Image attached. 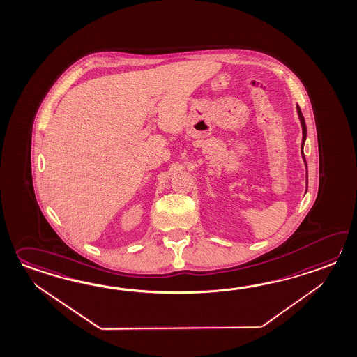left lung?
<instances>
[{
  "label": "left lung",
  "instance_id": "left-lung-1",
  "mask_svg": "<svg viewBox=\"0 0 357 357\" xmlns=\"http://www.w3.org/2000/svg\"><path fill=\"white\" fill-rule=\"evenodd\" d=\"M297 114H298V118H300V121H301L302 126V159H303V161H305V165H306V159H305V153H303V144H305V141H306V123H305V119H303V115H302L301 109H300V106H298V105H297ZM306 190H307V165H306Z\"/></svg>",
  "mask_w": 357,
  "mask_h": 357
}]
</instances>
